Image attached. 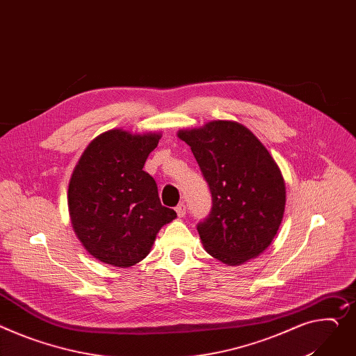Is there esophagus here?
I'll return each mask as SVG.
<instances>
[{"label":"esophagus","mask_w":356,"mask_h":356,"mask_svg":"<svg viewBox=\"0 0 356 356\" xmlns=\"http://www.w3.org/2000/svg\"><path fill=\"white\" fill-rule=\"evenodd\" d=\"M175 212H177L178 218H182V216H185V213H186V207H185V204H184V202L178 204V205L175 207Z\"/></svg>","instance_id":"obj_1"}]
</instances>
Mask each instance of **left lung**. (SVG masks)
Wrapping results in <instances>:
<instances>
[{
  "mask_svg": "<svg viewBox=\"0 0 356 356\" xmlns=\"http://www.w3.org/2000/svg\"><path fill=\"white\" fill-rule=\"evenodd\" d=\"M211 193L209 215L197 229L209 255L239 265L264 252L281 225L285 184L257 136L232 121L179 131Z\"/></svg>",
  "mask_w": 356,
  "mask_h": 356,
  "instance_id": "left-lung-1",
  "label": "left lung"
}]
</instances>
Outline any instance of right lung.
<instances>
[{
    "instance_id": "add662e5",
    "label": "right lung",
    "mask_w": 356,
    "mask_h": 356,
    "mask_svg": "<svg viewBox=\"0 0 356 356\" xmlns=\"http://www.w3.org/2000/svg\"><path fill=\"white\" fill-rule=\"evenodd\" d=\"M159 134H101L72 172L68 208L72 228L98 261L127 268L143 261L158 231L177 218L159 201L155 179L143 168Z\"/></svg>"
}]
</instances>
